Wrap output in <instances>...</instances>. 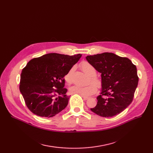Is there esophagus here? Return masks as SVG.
<instances>
[{
	"label": "esophagus",
	"instance_id": "1",
	"mask_svg": "<svg viewBox=\"0 0 153 153\" xmlns=\"http://www.w3.org/2000/svg\"><path fill=\"white\" fill-rule=\"evenodd\" d=\"M82 98H83V99H84V100H87L89 99V97H84V96H82Z\"/></svg>",
	"mask_w": 153,
	"mask_h": 153
}]
</instances>
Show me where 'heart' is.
<instances>
[{"label":"heart","instance_id":"obj_1","mask_svg":"<svg viewBox=\"0 0 153 153\" xmlns=\"http://www.w3.org/2000/svg\"><path fill=\"white\" fill-rule=\"evenodd\" d=\"M82 70L90 77L91 81L96 86L100 87L102 86V81L98 77L95 76L96 74V69L95 68L87 62H82L81 65ZM73 72V68H71L64 76V81L67 84H71L72 81V74ZM69 92L71 94H77L81 96H89L94 94L97 91V88L93 84H90L85 86H79L77 85H72L69 87Z\"/></svg>","mask_w":153,"mask_h":153}]
</instances>
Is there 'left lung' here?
I'll use <instances>...</instances> for the list:
<instances>
[{
    "label": "left lung",
    "mask_w": 153,
    "mask_h": 153,
    "mask_svg": "<svg viewBox=\"0 0 153 153\" xmlns=\"http://www.w3.org/2000/svg\"><path fill=\"white\" fill-rule=\"evenodd\" d=\"M85 58L101 73V95L91 111L102 117L121 113L130 105L138 86L136 66L128 58L112 53L87 56Z\"/></svg>",
    "instance_id": "left-lung-1"
}]
</instances>
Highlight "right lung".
I'll list each match as a JSON object with an SVG mask.
<instances>
[{"label":"right lung","instance_id":"right-lung-1","mask_svg":"<svg viewBox=\"0 0 153 153\" xmlns=\"http://www.w3.org/2000/svg\"><path fill=\"white\" fill-rule=\"evenodd\" d=\"M81 56L48 53L28 62L21 73L20 91L32 113L50 118L67 107L70 96L64 77Z\"/></svg>","mask_w":153,"mask_h":153}]
</instances>
